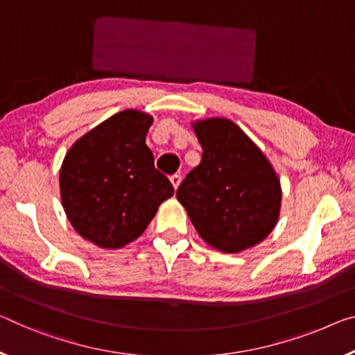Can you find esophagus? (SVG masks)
<instances>
[{"label":"esophagus","instance_id":"1","mask_svg":"<svg viewBox=\"0 0 355 355\" xmlns=\"http://www.w3.org/2000/svg\"><path fill=\"white\" fill-rule=\"evenodd\" d=\"M170 181L173 184L174 190H176L179 187V184H181V176H179V174H173V176L170 178Z\"/></svg>","mask_w":355,"mask_h":355}]
</instances>
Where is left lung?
I'll return each mask as SVG.
<instances>
[{
    "label": "left lung",
    "instance_id": "8db88e82",
    "mask_svg": "<svg viewBox=\"0 0 355 355\" xmlns=\"http://www.w3.org/2000/svg\"><path fill=\"white\" fill-rule=\"evenodd\" d=\"M203 157L176 196L209 246L236 254L259 244L275 228L281 182L249 136L228 119L193 123Z\"/></svg>",
    "mask_w": 355,
    "mask_h": 355
}]
</instances>
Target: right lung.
I'll list each match as a JSON object with an SVG mask.
<instances>
[{
	"instance_id": "right-lung-1",
	"label": "right lung",
	"mask_w": 355,
	"mask_h": 355,
	"mask_svg": "<svg viewBox=\"0 0 355 355\" xmlns=\"http://www.w3.org/2000/svg\"><path fill=\"white\" fill-rule=\"evenodd\" d=\"M152 122L135 109L114 114L76 141L60 168V196L71 225L103 249L135 241L174 193L146 144Z\"/></svg>"
}]
</instances>
